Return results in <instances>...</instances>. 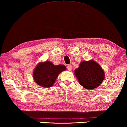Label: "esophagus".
Here are the masks:
<instances>
[{"label":"esophagus","mask_w":127,"mask_h":127,"mask_svg":"<svg viewBox=\"0 0 127 127\" xmlns=\"http://www.w3.org/2000/svg\"><path fill=\"white\" fill-rule=\"evenodd\" d=\"M67 69L69 70V71H71V69H72V65H68V66H67Z\"/></svg>","instance_id":"1"}]
</instances>
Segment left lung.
Masks as SVG:
<instances>
[{
    "instance_id": "8db88e82",
    "label": "left lung",
    "mask_w": 127,
    "mask_h": 127,
    "mask_svg": "<svg viewBox=\"0 0 127 127\" xmlns=\"http://www.w3.org/2000/svg\"><path fill=\"white\" fill-rule=\"evenodd\" d=\"M75 75L78 82L86 89L97 87L105 78V73L101 66L94 61H83L75 69Z\"/></svg>"
}]
</instances>
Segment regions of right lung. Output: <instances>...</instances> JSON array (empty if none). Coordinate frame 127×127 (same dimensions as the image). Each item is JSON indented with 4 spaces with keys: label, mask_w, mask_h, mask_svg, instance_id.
<instances>
[{
    "label": "right lung",
    "mask_w": 127,
    "mask_h": 127,
    "mask_svg": "<svg viewBox=\"0 0 127 127\" xmlns=\"http://www.w3.org/2000/svg\"><path fill=\"white\" fill-rule=\"evenodd\" d=\"M66 70L62 65H55L50 61L40 63L33 72V78L35 83L43 87H50L62 71Z\"/></svg>",
    "instance_id": "1"
}]
</instances>
